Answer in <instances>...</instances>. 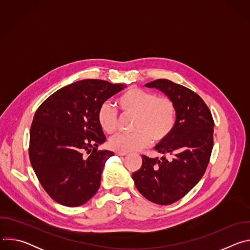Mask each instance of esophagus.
Here are the masks:
<instances>
[{"instance_id":"34e87169","label":"esophagus","mask_w":250,"mask_h":250,"mask_svg":"<svg viewBox=\"0 0 250 250\" xmlns=\"http://www.w3.org/2000/svg\"><path fill=\"white\" fill-rule=\"evenodd\" d=\"M116 154H117V155H119V156H125V155H126V153H125V152H119V151H117V152H116Z\"/></svg>"}]
</instances>
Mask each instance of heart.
Returning a JSON list of instances; mask_svg holds the SVG:
<instances>
[{
	"instance_id": "obj_1",
	"label": "heart",
	"mask_w": 250,
	"mask_h": 250,
	"mask_svg": "<svg viewBox=\"0 0 250 250\" xmlns=\"http://www.w3.org/2000/svg\"><path fill=\"white\" fill-rule=\"evenodd\" d=\"M116 104L122 115H133V131L116 134L109 141L110 147L116 151L126 153L140 150L146 147L151 139L158 144L171 134L176 125L177 106L168 96H156L153 92L130 87L117 97ZM97 120L106 133H113L118 128V112L109 103L99 106Z\"/></svg>"
}]
</instances>
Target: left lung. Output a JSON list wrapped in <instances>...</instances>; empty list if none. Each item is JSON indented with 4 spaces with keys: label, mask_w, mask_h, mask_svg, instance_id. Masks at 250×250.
Instances as JSON below:
<instances>
[{
    "label": "left lung",
    "mask_w": 250,
    "mask_h": 250,
    "mask_svg": "<svg viewBox=\"0 0 250 250\" xmlns=\"http://www.w3.org/2000/svg\"><path fill=\"white\" fill-rule=\"evenodd\" d=\"M146 86L160 89L175 102L177 121L171 134L155 146L164 156L142 155L132 179L147 200L170 205L188 194L205 174L213 146V120L203 99L182 85L157 79Z\"/></svg>",
    "instance_id": "8db88e82"
}]
</instances>
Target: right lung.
Instances as JSON below:
<instances>
[{"mask_svg":"<svg viewBox=\"0 0 250 250\" xmlns=\"http://www.w3.org/2000/svg\"><path fill=\"white\" fill-rule=\"evenodd\" d=\"M124 87L99 79L81 80L53 93L35 112L29 160L40 183L58 204L79 207L97 193L104 162L114 155L98 149L105 136L97 113Z\"/></svg>","mask_w":250,"mask_h":250,"instance_id":"add662e5","label":"right lung"}]
</instances>
